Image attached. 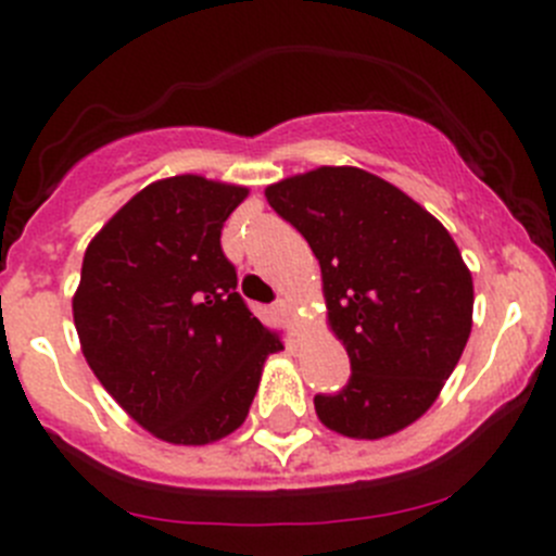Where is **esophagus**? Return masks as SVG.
<instances>
[{"mask_svg":"<svg viewBox=\"0 0 556 556\" xmlns=\"http://www.w3.org/2000/svg\"><path fill=\"white\" fill-rule=\"evenodd\" d=\"M274 309H277V315H279V317H285V323H288L290 328L299 326V317H295L293 304H290L288 299H279V301H277V306H274Z\"/></svg>","mask_w":556,"mask_h":556,"instance_id":"1","label":"esophagus"}]
</instances>
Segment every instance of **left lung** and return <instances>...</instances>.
<instances>
[{
    "mask_svg": "<svg viewBox=\"0 0 556 556\" xmlns=\"http://www.w3.org/2000/svg\"><path fill=\"white\" fill-rule=\"evenodd\" d=\"M320 261L328 328L348 386L315 396L323 427L353 440L402 432L434 404L472 331V274L448 230L399 187L323 165L266 187Z\"/></svg>",
    "mask_w": 556,
    "mask_h": 556,
    "instance_id": "8db88e82",
    "label": "left lung"
}]
</instances>
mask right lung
Returning a JSON list of instances; mask_svg holds the SVG:
<instances>
[{
  "instance_id": "1",
  "label": "right lung",
  "mask_w": 556,
  "mask_h": 556,
  "mask_svg": "<svg viewBox=\"0 0 556 556\" xmlns=\"http://www.w3.org/2000/svg\"><path fill=\"white\" fill-rule=\"evenodd\" d=\"M247 195L195 174L152 181L86 247L73 295L86 364L165 443L208 445L236 432L263 364L285 348L236 293L219 247Z\"/></svg>"
}]
</instances>
